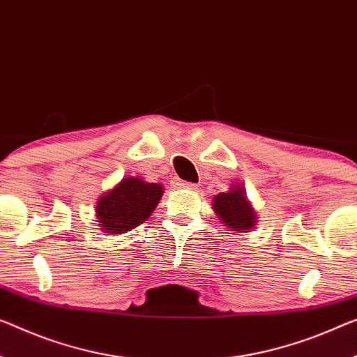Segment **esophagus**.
Returning a JSON list of instances; mask_svg holds the SVG:
<instances>
[{"label":"esophagus","mask_w":357,"mask_h":357,"mask_svg":"<svg viewBox=\"0 0 357 357\" xmlns=\"http://www.w3.org/2000/svg\"><path fill=\"white\" fill-rule=\"evenodd\" d=\"M177 186H178V188H185V190H196V188H197V186H196L195 183L185 182V180H178Z\"/></svg>","instance_id":"obj_1"}]
</instances>
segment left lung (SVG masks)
<instances>
[{"instance_id":"1","label":"left lung","mask_w":357,"mask_h":357,"mask_svg":"<svg viewBox=\"0 0 357 357\" xmlns=\"http://www.w3.org/2000/svg\"><path fill=\"white\" fill-rule=\"evenodd\" d=\"M212 209L225 227L231 231L248 233L257 225V212L252 207L243 185H231V188L218 193L212 199Z\"/></svg>"}]
</instances>
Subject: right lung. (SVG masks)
<instances>
[{"mask_svg":"<svg viewBox=\"0 0 357 357\" xmlns=\"http://www.w3.org/2000/svg\"><path fill=\"white\" fill-rule=\"evenodd\" d=\"M162 193L161 183H150L142 177H124L98 197L97 225L107 234L128 233L151 215Z\"/></svg>","mask_w":357,"mask_h":357,"instance_id":"1","label":"right lung"}]
</instances>
